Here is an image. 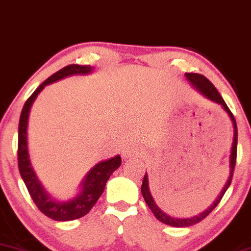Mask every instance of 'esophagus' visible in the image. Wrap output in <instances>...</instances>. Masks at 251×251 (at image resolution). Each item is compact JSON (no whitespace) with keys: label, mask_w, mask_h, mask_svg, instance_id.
Instances as JSON below:
<instances>
[{"label":"esophagus","mask_w":251,"mask_h":251,"mask_svg":"<svg viewBox=\"0 0 251 251\" xmlns=\"http://www.w3.org/2000/svg\"><path fill=\"white\" fill-rule=\"evenodd\" d=\"M142 154V149L137 146H130L126 149L125 151V157L129 158V157H134V156H140Z\"/></svg>","instance_id":"esophagus-1"}]
</instances>
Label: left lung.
Here are the masks:
<instances>
[{
  "label": "left lung",
  "mask_w": 251,
  "mask_h": 251,
  "mask_svg": "<svg viewBox=\"0 0 251 251\" xmlns=\"http://www.w3.org/2000/svg\"><path fill=\"white\" fill-rule=\"evenodd\" d=\"M185 77H187L188 81L190 82L191 87L194 89H196L199 91L201 95H203L205 99L210 100L217 104H220L221 107L223 108V110L228 114V116L230 117V121L232 123V128H234V137H232V144H231V150H230V157H229V177L228 181L225 187H223L222 191L220 193V195L217 196V199L215 200L213 204L210 205L208 209H205L204 211L200 213L199 215L193 217H185V219H178V217H172L169 215H167L166 213L161 210L158 208V205L156 204L154 197H152L151 193H150V188H149V178H148V174L146 173L143 177V182H142V187H141V193H142V196L146 201L148 207L150 208V210L152 211V214L155 215V217L160 222L164 223V225L172 226H176V228H185V226H190L196 225V223L201 222L202 220H204L205 217L208 216L211 211L216 208V205L219 204L221 200H222L223 195L226 191V189L229 188V185L231 184V179H232V174H234V169H235V164H236V152H237V126H236V121H235L234 115L231 114V111L229 110L228 105L226 104L225 100L222 99V96L220 95V93L217 91L216 88L214 87V84L211 83L210 81L207 77L201 75V74H194V73H187L185 74Z\"/></svg>",
  "instance_id": "left-lung-1"
}]
</instances>
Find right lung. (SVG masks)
Wrapping results in <instances>:
<instances>
[{
	"mask_svg": "<svg viewBox=\"0 0 251 251\" xmlns=\"http://www.w3.org/2000/svg\"><path fill=\"white\" fill-rule=\"evenodd\" d=\"M94 70H95L94 67L78 66V64H70V66L62 68L54 75L47 78L42 84L38 85L37 89L26 100L25 107L22 109V113H21L19 125V150H17L21 177L25 182L26 189H28L32 201L35 202L37 208L46 216L55 221L77 220L89 213L90 209L94 207L97 200L102 195L111 174L117 168H120L122 160H121L120 155H116L109 160L100 162L91 168L87 173V175L84 176V178L82 179V182L79 183L78 194L74 199L68 200V201L56 200L46 190V188L41 183L38 176L31 166L28 150L29 114H30L32 103L35 102L37 95L44 89L46 85L54 83L56 81H60V79L72 75H88V74L93 73Z\"/></svg>",
	"mask_w": 251,
	"mask_h": 251,
	"instance_id": "1",
	"label": "right lung"
}]
</instances>
